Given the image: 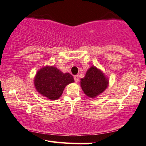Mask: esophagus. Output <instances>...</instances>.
<instances>
[{"instance_id": "1", "label": "esophagus", "mask_w": 146, "mask_h": 146, "mask_svg": "<svg viewBox=\"0 0 146 146\" xmlns=\"http://www.w3.org/2000/svg\"><path fill=\"white\" fill-rule=\"evenodd\" d=\"M74 81H75V82L76 83H77L78 81H79V76H78V75H75L74 76Z\"/></svg>"}]
</instances>
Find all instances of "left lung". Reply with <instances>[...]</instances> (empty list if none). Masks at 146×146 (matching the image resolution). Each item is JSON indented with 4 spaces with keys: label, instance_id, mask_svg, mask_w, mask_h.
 Wrapping results in <instances>:
<instances>
[{
    "label": "left lung",
    "instance_id": "left-lung-1",
    "mask_svg": "<svg viewBox=\"0 0 146 146\" xmlns=\"http://www.w3.org/2000/svg\"><path fill=\"white\" fill-rule=\"evenodd\" d=\"M109 78L95 66L90 67L80 81L82 90L90 98H95L102 93L109 86Z\"/></svg>",
    "mask_w": 146,
    "mask_h": 146
}]
</instances>
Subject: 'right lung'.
<instances>
[{
    "label": "right lung",
    "mask_w": 146,
    "mask_h": 146,
    "mask_svg": "<svg viewBox=\"0 0 146 146\" xmlns=\"http://www.w3.org/2000/svg\"><path fill=\"white\" fill-rule=\"evenodd\" d=\"M74 82L70 73H63L54 66H46L40 68L34 78V86L42 96L51 100L60 98L65 86Z\"/></svg>",
    "instance_id": "add662e5"
}]
</instances>
